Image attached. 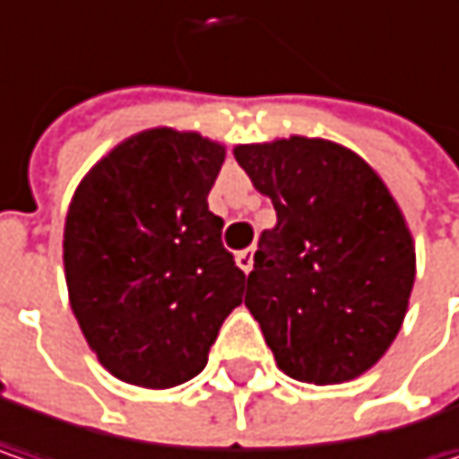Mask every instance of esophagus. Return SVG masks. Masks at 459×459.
Returning <instances> with one entry per match:
<instances>
[{
    "label": "esophagus",
    "mask_w": 459,
    "mask_h": 459,
    "mask_svg": "<svg viewBox=\"0 0 459 459\" xmlns=\"http://www.w3.org/2000/svg\"><path fill=\"white\" fill-rule=\"evenodd\" d=\"M236 263H238V268L247 273H252V268H255V247H249V249H241L238 255H236Z\"/></svg>",
    "instance_id": "obj_1"
}]
</instances>
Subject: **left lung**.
Masks as SVG:
<instances>
[{
  "label": "left lung",
  "mask_w": 459,
  "mask_h": 459,
  "mask_svg": "<svg viewBox=\"0 0 459 459\" xmlns=\"http://www.w3.org/2000/svg\"><path fill=\"white\" fill-rule=\"evenodd\" d=\"M236 162L275 207L244 305L278 368L342 384L396 339L415 283V247L394 196L352 149L325 139L241 144Z\"/></svg>",
  "instance_id": "left-lung-1"
}]
</instances>
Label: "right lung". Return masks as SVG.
I'll use <instances>...</instances> for the list:
<instances>
[{"mask_svg":"<svg viewBox=\"0 0 459 459\" xmlns=\"http://www.w3.org/2000/svg\"><path fill=\"white\" fill-rule=\"evenodd\" d=\"M226 149L199 134L152 128L102 157L65 218L73 315L107 370L170 389L199 376L247 275L207 207Z\"/></svg>","mask_w":459,"mask_h":459,"instance_id":"obj_1","label":"right lung"}]
</instances>
